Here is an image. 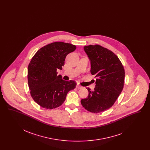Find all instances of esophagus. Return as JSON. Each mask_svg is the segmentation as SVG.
<instances>
[{"label": "esophagus", "instance_id": "obj_1", "mask_svg": "<svg viewBox=\"0 0 150 150\" xmlns=\"http://www.w3.org/2000/svg\"><path fill=\"white\" fill-rule=\"evenodd\" d=\"M76 88H77L78 89H81V88H83V87L82 86H80V84H77V85H76Z\"/></svg>", "mask_w": 150, "mask_h": 150}]
</instances>
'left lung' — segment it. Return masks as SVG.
Returning a JSON list of instances; mask_svg holds the SVG:
<instances>
[{"label": "left lung", "mask_w": 150, "mask_h": 150, "mask_svg": "<svg viewBox=\"0 0 150 150\" xmlns=\"http://www.w3.org/2000/svg\"><path fill=\"white\" fill-rule=\"evenodd\" d=\"M91 61V72L96 78L93 91L81 103L87 111L98 113L112 107L121 93L124 83L125 70L121 61L112 51L100 45L84 47Z\"/></svg>", "instance_id": "left-lung-1"}]
</instances>
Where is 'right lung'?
<instances>
[{
	"instance_id": "right-lung-1",
	"label": "right lung",
	"mask_w": 150,
	"mask_h": 150,
	"mask_svg": "<svg viewBox=\"0 0 150 150\" xmlns=\"http://www.w3.org/2000/svg\"><path fill=\"white\" fill-rule=\"evenodd\" d=\"M70 43L57 42L38 50L28 66V79L30 94L36 103L47 109L62 105L67 93L74 89V80L65 81L58 69L62 70L66 56L76 50Z\"/></svg>"
}]
</instances>
